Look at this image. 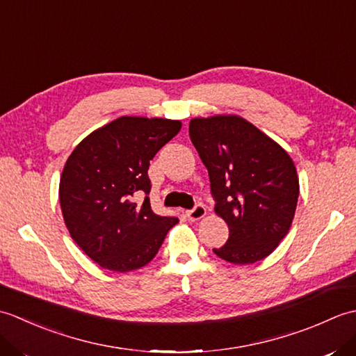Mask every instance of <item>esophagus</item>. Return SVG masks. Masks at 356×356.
<instances>
[{
  "instance_id": "esophagus-1",
  "label": "esophagus",
  "mask_w": 356,
  "mask_h": 356,
  "mask_svg": "<svg viewBox=\"0 0 356 356\" xmlns=\"http://www.w3.org/2000/svg\"><path fill=\"white\" fill-rule=\"evenodd\" d=\"M186 216L191 222H197V220H200V218L207 216V208L203 205H195L193 209L186 211Z\"/></svg>"
}]
</instances>
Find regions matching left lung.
Here are the masks:
<instances>
[{"mask_svg": "<svg viewBox=\"0 0 356 356\" xmlns=\"http://www.w3.org/2000/svg\"><path fill=\"white\" fill-rule=\"evenodd\" d=\"M190 138L207 166L216 214L229 228L214 254L251 264L275 251L297 209L300 184L287 151L237 115L190 120Z\"/></svg>", "mask_w": 356, "mask_h": 356, "instance_id": "8db88e82", "label": "left lung"}]
</instances>
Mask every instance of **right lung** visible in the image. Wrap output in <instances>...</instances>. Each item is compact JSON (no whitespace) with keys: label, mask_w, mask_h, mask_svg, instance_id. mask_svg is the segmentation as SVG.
Returning a JSON list of instances; mask_svg holds the SVG:
<instances>
[{"label":"right lung","mask_w":356,"mask_h":356,"mask_svg":"<svg viewBox=\"0 0 356 356\" xmlns=\"http://www.w3.org/2000/svg\"><path fill=\"white\" fill-rule=\"evenodd\" d=\"M182 122L120 116L90 133L67 159L59 203L72 238L101 268L130 272L154 259L179 220L149 205V161L176 136ZM136 193L147 195L142 206Z\"/></svg>","instance_id":"obj_1"}]
</instances>
